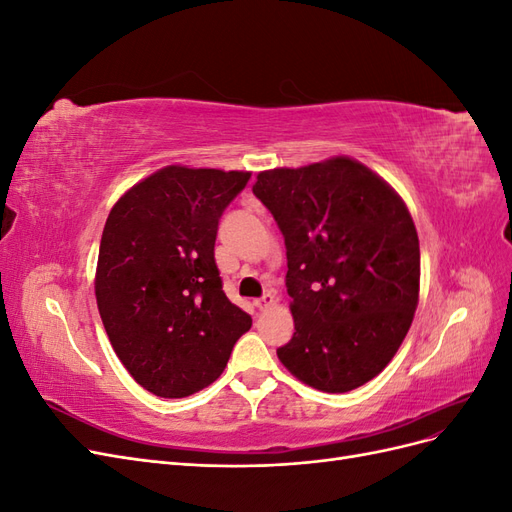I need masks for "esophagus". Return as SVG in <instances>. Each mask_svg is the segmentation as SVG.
Wrapping results in <instances>:
<instances>
[{
    "label": "esophagus",
    "instance_id": "obj_1",
    "mask_svg": "<svg viewBox=\"0 0 512 512\" xmlns=\"http://www.w3.org/2000/svg\"><path fill=\"white\" fill-rule=\"evenodd\" d=\"M254 305L260 309V312H262V309H269V307L273 305V294H271V292L262 294L260 299H256V301H254Z\"/></svg>",
    "mask_w": 512,
    "mask_h": 512
}]
</instances>
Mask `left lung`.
I'll return each mask as SVG.
<instances>
[{
    "mask_svg": "<svg viewBox=\"0 0 512 512\" xmlns=\"http://www.w3.org/2000/svg\"><path fill=\"white\" fill-rule=\"evenodd\" d=\"M252 190L286 243L294 333L277 356L318 391L359 389L391 363L418 305L421 250L406 203L346 156L262 170Z\"/></svg>",
    "mask_w": 512,
    "mask_h": 512,
    "instance_id": "left-lung-1",
    "label": "left lung"
}]
</instances>
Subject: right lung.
Wrapping results in <instances>:
<instances>
[{
  "label": "right lung",
  "instance_id": "obj_1",
  "mask_svg": "<svg viewBox=\"0 0 512 512\" xmlns=\"http://www.w3.org/2000/svg\"><path fill=\"white\" fill-rule=\"evenodd\" d=\"M252 173L164 166L123 194L104 224L96 301L119 361L158 397L218 380L252 318L222 290L213 247Z\"/></svg>",
  "mask_w": 512,
  "mask_h": 512
}]
</instances>
